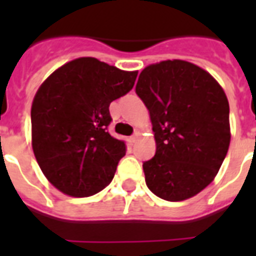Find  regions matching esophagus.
<instances>
[{"mask_svg": "<svg viewBox=\"0 0 256 256\" xmlns=\"http://www.w3.org/2000/svg\"><path fill=\"white\" fill-rule=\"evenodd\" d=\"M136 140H138V132H136V134H134V136H130V140H132V144H134V142H136Z\"/></svg>", "mask_w": 256, "mask_h": 256, "instance_id": "obj_1", "label": "esophagus"}]
</instances>
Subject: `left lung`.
<instances>
[{"label": "left lung", "mask_w": 256, "mask_h": 256, "mask_svg": "<svg viewBox=\"0 0 256 256\" xmlns=\"http://www.w3.org/2000/svg\"><path fill=\"white\" fill-rule=\"evenodd\" d=\"M136 92L146 104L156 156L144 162L146 184L170 202L208 186L230 146V108L218 82L190 62L162 61L142 70Z\"/></svg>", "instance_id": "8db88e82"}]
</instances>
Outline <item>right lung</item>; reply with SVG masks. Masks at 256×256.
Listing matches in <instances>:
<instances>
[{"mask_svg":"<svg viewBox=\"0 0 256 256\" xmlns=\"http://www.w3.org/2000/svg\"><path fill=\"white\" fill-rule=\"evenodd\" d=\"M138 72L84 57L57 69L32 104V144L42 172L70 196H90L112 182L126 154L108 134V106L128 94Z\"/></svg>","mask_w":256,"mask_h":256,"instance_id":"add662e5","label":"right lung"}]
</instances>
